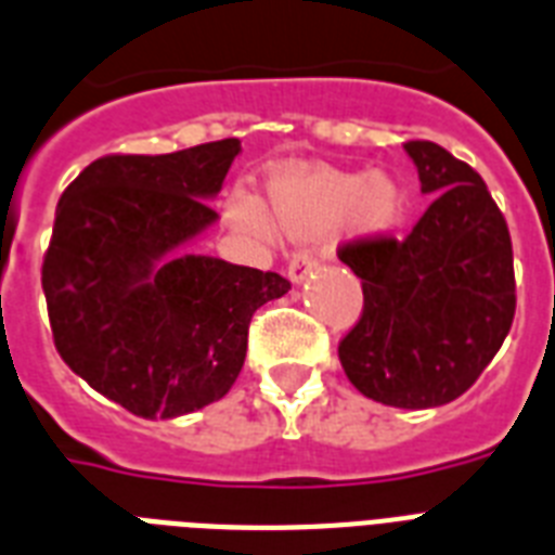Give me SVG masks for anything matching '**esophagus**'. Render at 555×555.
Returning a JSON list of instances; mask_svg holds the SVG:
<instances>
[{"label": "esophagus", "instance_id": "obj_1", "mask_svg": "<svg viewBox=\"0 0 555 555\" xmlns=\"http://www.w3.org/2000/svg\"><path fill=\"white\" fill-rule=\"evenodd\" d=\"M313 270H317V256L308 254V250H299V254H293L291 264H287V279L293 285H301Z\"/></svg>", "mask_w": 555, "mask_h": 555}]
</instances>
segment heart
Listing matches in <instances>:
<instances>
[{
    "label": "heart",
    "instance_id": "obj_1",
    "mask_svg": "<svg viewBox=\"0 0 555 555\" xmlns=\"http://www.w3.org/2000/svg\"><path fill=\"white\" fill-rule=\"evenodd\" d=\"M224 214L242 231L270 236L262 207L245 193H233ZM268 214L291 238L324 236L341 224L359 238H387L404 222L408 191L385 170L285 168L270 176Z\"/></svg>",
    "mask_w": 555,
    "mask_h": 555
}]
</instances>
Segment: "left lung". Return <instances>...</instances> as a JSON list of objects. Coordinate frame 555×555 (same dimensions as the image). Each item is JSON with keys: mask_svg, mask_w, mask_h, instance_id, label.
Here are the masks:
<instances>
[{"mask_svg": "<svg viewBox=\"0 0 555 555\" xmlns=\"http://www.w3.org/2000/svg\"><path fill=\"white\" fill-rule=\"evenodd\" d=\"M434 202L404 242L341 247L364 310L339 362L359 393L390 408H439L499 353L516 313L507 222L481 176L436 142H408Z\"/></svg>", "mask_w": 555, "mask_h": 555, "instance_id": "8db88e82", "label": "left lung"}]
</instances>
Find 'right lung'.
Instances as JSON below:
<instances>
[{"mask_svg":"<svg viewBox=\"0 0 555 555\" xmlns=\"http://www.w3.org/2000/svg\"><path fill=\"white\" fill-rule=\"evenodd\" d=\"M238 139L159 156H102L62 193L42 264L59 356L142 418L219 402L247 353V324L291 291L279 273L191 254Z\"/></svg>","mask_w":555,"mask_h":555,"instance_id":"right-lung-1","label":"right lung"}]
</instances>
